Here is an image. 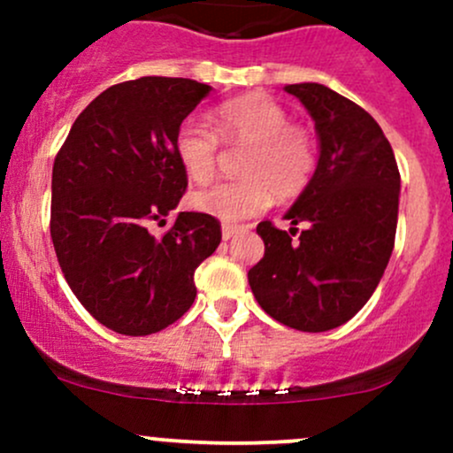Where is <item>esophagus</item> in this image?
Returning <instances> with one entry per match:
<instances>
[{
	"mask_svg": "<svg viewBox=\"0 0 453 453\" xmlns=\"http://www.w3.org/2000/svg\"><path fill=\"white\" fill-rule=\"evenodd\" d=\"M241 232V226H223V230H221V234H223V239H232V236H236Z\"/></svg>",
	"mask_w": 453,
	"mask_h": 453,
	"instance_id": "1",
	"label": "esophagus"
}]
</instances>
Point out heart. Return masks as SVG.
Returning <instances> with one entry per match:
<instances>
[{"instance_id": "b5f03b06", "label": "heart", "mask_w": 453, "mask_h": 453, "mask_svg": "<svg viewBox=\"0 0 453 453\" xmlns=\"http://www.w3.org/2000/svg\"><path fill=\"white\" fill-rule=\"evenodd\" d=\"M210 126L184 120L175 134V155L188 180H212L221 145L245 146L239 162L243 180L219 181L190 197L193 208L226 223H239L269 208L273 195L294 199L311 184L318 146L311 131L289 120V111L263 94L219 104Z\"/></svg>"}]
</instances>
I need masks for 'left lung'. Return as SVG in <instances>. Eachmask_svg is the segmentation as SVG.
Segmentation results:
<instances>
[{"label": "left lung", "instance_id": "1", "mask_svg": "<svg viewBox=\"0 0 453 453\" xmlns=\"http://www.w3.org/2000/svg\"><path fill=\"white\" fill-rule=\"evenodd\" d=\"M285 91L311 113L319 159L311 184L285 214L294 227L256 226L265 256L248 280L265 313L296 331L322 333L349 322L377 289L395 248L401 175L366 109L318 83Z\"/></svg>", "mask_w": 453, "mask_h": 453}]
</instances>
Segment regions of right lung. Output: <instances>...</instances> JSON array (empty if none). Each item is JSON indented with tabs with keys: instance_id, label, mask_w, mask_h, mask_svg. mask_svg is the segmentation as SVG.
I'll use <instances>...</instances> for the list:
<instances>
[{
	"instance_id": "right-lung-1",
	"label": "right lung",
	"mask_w": 453,
	"mask_h": 453,
	"mask_svg": "<svg viewBox=\"0 0 453 453\" xmlns=\"http://www.w3.org/2000/svg\"><path fill=\"white\" fill-rule=\"evenodd\" d=\"M208 91L166 76L111 85L54 159L50 234L61 272L87 311L122 335H150L188 311L195 269L221 243V223L205 212L149 232L188 188L175 134Z\"/></svg>"
}]
</instances>
